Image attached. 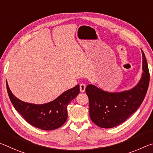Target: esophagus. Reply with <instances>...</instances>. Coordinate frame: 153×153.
Listing matches in <instances>:
<instances>
[{
  "mask_svg": "<svg viewBox=\"0 0 153 153\" xmlns=\"http://www.w3.org/2000/svg\"><path fill=\"white\" fill-rule=\"evenodd\" d=\"M85 89H86V85L84 84H80L79 85V90L81 92H84L85 91Z\"/></svg>",
  "mask_w": 153,
  "mask_h": 153,
  "instance_id": "1",
  "label": "esophagus"
}]
</instances>
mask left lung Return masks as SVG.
<instances>
[{"label":"left lung","instance_id":"left-lung-1","mask_svg":"<svg viewBox=\"0 0 153 153\" xmlns=\"http://www.w3.org/2000/svg\"><path fill=\"white\" fill-rule=\"evenodd\" d=\"M143 73L138 84L133 88L121 92H108L89 84L86 93L89 98L90 117L96 125L111 128L123 123L140 106L148 90L150 74L144 52Z\"/></svg>","mask_w":153,"mask_h":153}]
</instances>
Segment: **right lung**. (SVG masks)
Listing matches in <instances>:
<instances>
[{
	"instance_id": "1",
	"label": "right lung",
	"mask_w": 153,
	"mask_h": 153,
	"mask_svg": "<svg viewBox=\"0 0 153 153\" xmlns=\"http://www.w3.org/2000/svg\"><path fill=\"white\" fill-rule=\"evenodd\" d=\"M11 102L16 111L30 125L44 130H53L65 123L67 105L79 93V85L64 92L50 102L42 105L32 104L18 99L13 94L6 82Z\"/></svg>"
}]
</instances>
